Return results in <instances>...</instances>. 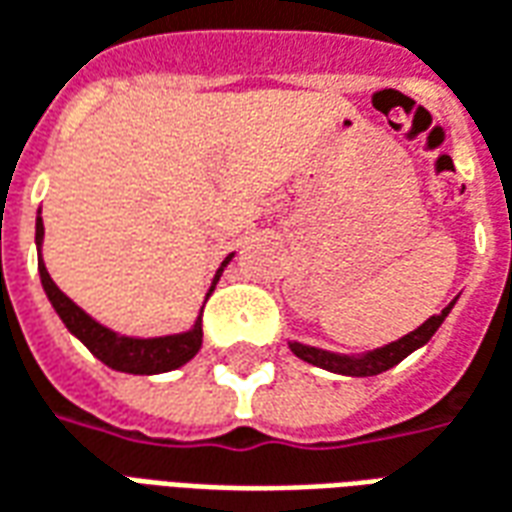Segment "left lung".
Returning a JSON list of instances; mask_svg holds the SVG:
<instances>
[{
	"label": "left lung",
	"mask_w": 512,
	"mask_h": 512,
	"mask_svg": "<svg viewBox=\"0 0 512 512\" xmlns=\"http://www.w3.org/2000/svg\"><path fill=\"white\" fill-rule=\"evenodd\" d=\"M458 300V297H455ZM455 300L449 303L441 314L424 320L416 331L405 333L397 342L383 344V347H375V350H366V353L358 355H344V353H331V350H322V347H311V344L289 342V350L306 361V364L320 366V369H328V372H336V375H350V378H372V375H380L391 366H397L402 358H408L413 350H419L424 344L433 339V333L441 328V322L447 320V314L455 306Z\"/></svg>",
	"instance_id": "1"
}]
</instances>
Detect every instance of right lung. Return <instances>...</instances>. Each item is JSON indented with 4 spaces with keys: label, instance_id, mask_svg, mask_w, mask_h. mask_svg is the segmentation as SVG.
<instances>
[{
    "label": "right lung",
    "instance_id": "add662e5",
    "mask_svg": "<svg viewBox=\"0 0 512 512\" xmlns=\"http://www.w3.org/2000/svg\"><path fill=\"white\" fill-rule=\"evenodd\" d=\"M35 245H38V273H41L43 292L49 297V303L57 311V317L63 320V325L68 331L74 333L79 342L88 347L90 353L99 358L101 364H107L115 372H126V375H159V372H170V369H179L187 361H192L198 350H201V342H204V331H201V314L198 320L192 322L190 331L181 333H168V336H126V333H118L101 325L99 320H93L85 308H79L68 295L60 292V286L54 284L52 275L43 264V220L41 212H38V220H35ZM234 259V253H228L223 264L217 267L215 278H212V286L206 292V300L215 292L220 275L228 267V262ZM204 311V308H201Z\"/></svg>",
    "mask_w": 512,
    "mask_h": 512
}]
</instances>
